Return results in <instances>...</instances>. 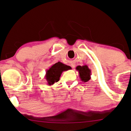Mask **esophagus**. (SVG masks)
<instances>
[{
    "instance_id": "obj_1",
    "label": "esophagus",
    "mask_w": 131,
    "mask_h": 131,
    "mask_svg": "<svg viewBox=\"0 0 131 131\" xmlns=\"http://www.w3.org/2000/svg\"><path fill=\"white\" fill-rule=\"evenodd\" d=\"M71 67L72 68H75V64L74 63H72L71 64Z\"/></svg>"
}]
</instances>
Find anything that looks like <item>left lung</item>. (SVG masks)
Returning <instances> with one entry per match:
<instances>
[{
	"label": "left lung",
	"instance_id": "1",
	"mask_svg": "<svg viewBox=\"0 0 131 131\" xmlns=\"http://www.w3.org/2000/svg\"><path fill=\"white\" fill-rule=\"evenodd\" d=\"M75 70L79 72V78L83 82H86L91 79V70L89 69L87 65H83L82 67L78 66L75 68Z\"/></svg>",
	"mask_w": 131,
	"mask_h": 131
}]
</instances>
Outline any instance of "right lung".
Listing matches in <instances>:
<instances>
[{"mask_svg": "<svg viewBox=\"0 0 131 131\" xmlns=\"http://www.w3.org/2000/svg\"><path fill=\"white\" fill-rule=\"evenodd\" d=\"M70 66L62 63L61 62L56 63L52 65L46 71L45 79L47 81L48 85H52L53 83L57 82L60 80L61 73L64 71L70 70Z\"/></svg>", "mask_w": 131, "mask_h": 131, "instance_id": "obj_1", "label": "right lung"}]
</instances>
